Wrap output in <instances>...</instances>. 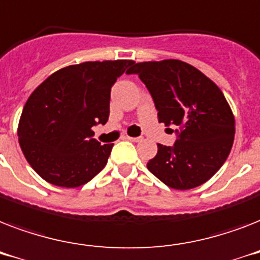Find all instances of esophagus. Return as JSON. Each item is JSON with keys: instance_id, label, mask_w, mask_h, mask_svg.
Returning <instances> with one entry per match:
<instances>
[{"instance_id": "obj_1", "label": "esophagus", "mask_w": 260, "mask_h": 260, "mask_svg": "<svg viewBox=\"0 0 260 260\" xmlns=\"http://www.w3.org/2000/svg\"><path fill=\"white\" fill-rule=\"evenodd\" d=\"M126 139H128V140H131V142H142L143 140V138H140V136H139V138H132V136H126Z\"/></svg>"}]
</instances>
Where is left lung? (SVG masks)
<instances>
[{
  "instance_id": "8db88e82",
  "label": "left lung",
  "mask_w": 260,
  "mask_h": 260,
  "mask_svg": "<svg viewBox=\"0 0 260 260\" xmlns=\"http://www.w3.org/2000/svg\"><path fill=\"white\" fill-rule=\"evenodd\" d=\"M152 95L159 122L178 125L173 147L158 144L147 169L171 189L205 183L228 158L235 138V117L216 83L191 64L177 59L135 63Z\"/></svg>"
}]
</instances>
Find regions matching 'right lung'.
Returning a JSON list of instances; mask_svg holds the SVG:
<instances>
[{
    "instance_id": "1",
    "label": "right lung",
    "mask_w": 260,
    "mask_h": 260,
    "mask_svg": "<svg viewBox=\"0 0 260 260\" xmlns=\"http://www.w3.org/2000/svg\"><path fill=\"white\" fill-rule=\"evenodd\" d=\"M134 60L83 62L63 67L35 89L20 122L22 154L51 185L78 187L106 166L113 144L91 131L109 117L110 89Z\"/></svg>"
}]
</instances>
